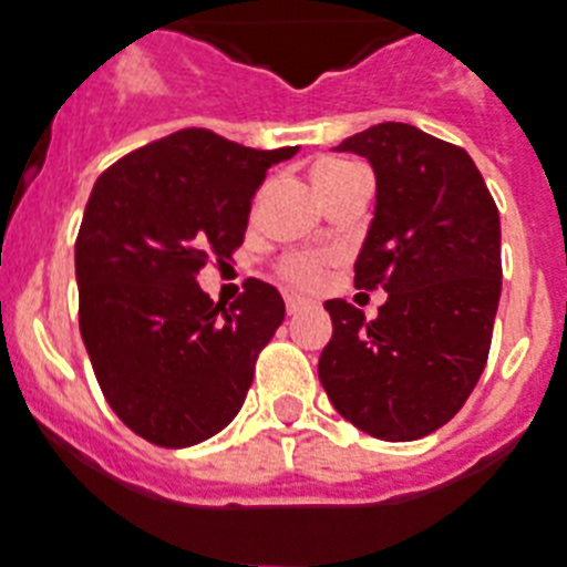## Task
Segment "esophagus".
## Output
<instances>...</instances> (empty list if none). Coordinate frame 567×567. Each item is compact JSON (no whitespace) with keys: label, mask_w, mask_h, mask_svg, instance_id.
Masks as SVG:
<instances>
[{"label":"esophagus","mask_w":567,"mask_h":567,"mask_svg":"<svg viewBox=\"0 0 567 567\" xmlns=\"http://www.w3.org/2000/svg\"><path fill=\"white\" fill-rule=\"evenodd\" d=\"M285 308H288V313H302L306 311V308H311V302H308V299H302V297H285Z\"/></svg>","instance_id":"1"}]
</instances>
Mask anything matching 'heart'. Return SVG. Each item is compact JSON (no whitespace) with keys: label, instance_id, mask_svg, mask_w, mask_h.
Segmentation results:
<instances>
[{"label":"heart","instance_id":"1","mask_svg":"<svg viewBox=\"0 0 567 567\" xmlns=\"http://www.w3.org/2000/svg\"><path fill=\"white\" fill-rule=\"evenodd\" d=\"M354 164H346V161H322L313 169V181H334L340 175L354 173ZM279 276L285 282H291L293 288H317L326 276V259L317 254H288L282 261H279Z\"/></svg>","mask_w":567,"mask_h":567}]
</instances>
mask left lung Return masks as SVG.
I'll use <instances>...</instances> for the list:
<instances>
[{"label": "left lung", "mask_w": 567, "mask_h": 567, "mask_svg": "<svg viewBox=\"0 0 567 567\" xmlns=\"http://www.w3.org/2000/svg\"><path fill=\"white\" fill-rule=\"evenodd\" d=\"M337 152L363 155L378 178L354 285L389 297L374 320L328 299L334 334L317 372L357 430L415 441L464 406L487 365L502 297L496 202L467 152L409 123H378Z\"/></svg>", "instance_id": "1"}]
</instances>
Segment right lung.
Instances as JSON below:
<instances>
[{
	"mask_svg": "<svg viewBox=\"0 0 567 567\" xmlns=\"http://www.w3.org/2000/svg\"><path fill=\"white\" fill-rule=\"evenodd\" d=\"M293 155L181 130L123 155L89 195L74 245L80 334L114 415L150 444H202L239 415L285 302L247 279L225 308L198 274L245 241L256 189Z\"/></svg>",
	"mask_w": 567,
	"mask_h": 567,
	"instance_id": "obj_1",
	"label": "right lung"
}]
</instances>
